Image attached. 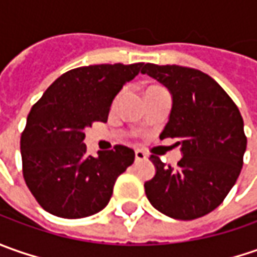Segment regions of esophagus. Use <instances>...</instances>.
Wrapping results in <instances>:
<instances>
[{"mask_svg": "<svg viewBox=\"0 0 257 257\" xmlns=\"http://www.w3.org/2000/svg\"><path fill=\"white\" fill-rule=\"evenodd\" d=\"M134 154H136V160H146V159H147L146 153H144V152H142V150H139V149L134 152Z\"/></svg>", "mask_w": 257, "mask_h": 257, "instance_id": "34e87169", "label": "esophagus"}]
</instances>
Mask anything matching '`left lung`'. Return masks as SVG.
Listing matches in <instances>:
<instances>
[{
    "mask_svg": "<svg viewBox=\"0 0 257 257\" xmlns=\"http://www.w3.org/2000/svg\"><path fill=\"white\" fill-rule=\"evenodd\" d=\"M172 94V110L160 139H177L183 157L176 167L150 156L156 167L144 183L154 209L179 220H193L214 210L237 180L246 152L239 108L210 75L182 65L146 64Z\"/></svg>",
    "mask_w": 257,
    "mask_h": 257,
    "instance_id": "1",
    "label": "left lung"
}]
</instances>
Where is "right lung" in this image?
Masks as SVG:
<instances>
[{
	"label": "right lung",
	"mask_w": 257,
	"mask_h": 257,
	"mask_svg": "<svg viewBox=\"0 0 257 257\" xmlns=\"http://www.w3.org/2000/svg\"><path fill=\"white\" fill-rule=\"evenodd\" d=\"M143 63L78 67L58 77L33 105L21 134L24 180L35 200L64 219L93 216L108 204L117 177L134 162L133 149L87 154V127L105 123L115 95Z\"/></svg>",
	"instance_id": "add662e5"
}]
</instances>
